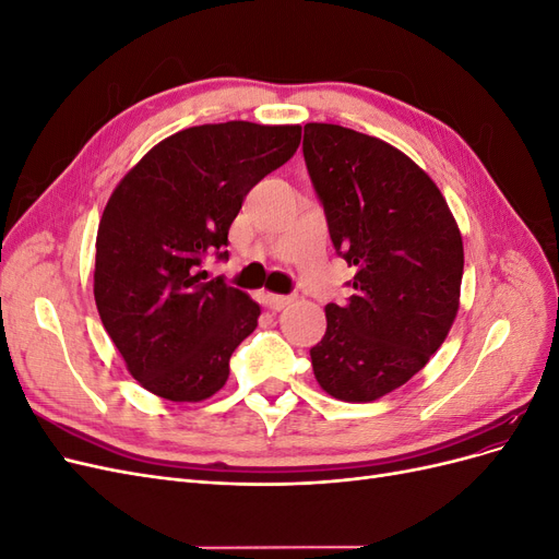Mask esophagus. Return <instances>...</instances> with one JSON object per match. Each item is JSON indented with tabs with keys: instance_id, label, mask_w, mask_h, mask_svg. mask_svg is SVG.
I'll return each instance as SVG.
<instances>
[{
	"instance_id": "1",
	"label": "esophagus",
	"mask_w": 559,
	"mask_h": 559,
	"mask_svg": "<svg viewBox=\"0 0 559 559\" xmlns=\"http://www.w3.org/2000/svg\"><path fill=\"white\" fill-rule=\"evenodd\" d=\"M263 302L270 308V310H284L286 306H292L294 302V296H280V294H263Z\"/></svg>"
}]
</instances>
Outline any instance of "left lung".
<instances>
[{"label":"left lung","mask_w":559,"mask_h":559,"mask_svg":"<svg viewBox=\"0 0 559 559\" xmlns=\"http://www.w3.org/2000/svg\"><path fill=\"white\" fill-rule=\"evenodd\" d=\"M302 156L337 257L357 267L345 306H326L312 370L333 399L368 403L443 345L460 310L462 235L438 186L392 144L308 123Z\"/></svg>","instance_id":"obj_1"}]
</instances>
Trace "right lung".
I'll return each mask as SVG.
<instances>
[{"mask_svg": "<svg viewBox=\"0 0 559 559\" xmlns=\"http://www.w3.org/2000/svg\"><path fill=\"white\" fill-rule=\"evenodd\" d=\"M300 126L228 121L156 144L116 186L95 242V302L116 349L151 394L205 401L257 329L261 308L207 257L228 259V228L247 193L289 160Z\"/></svg>", "mask_w": 559, "mask_h": 559, "instance_id": "1", "label": "right lung"}]
</instances>
